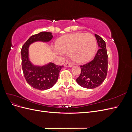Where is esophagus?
I'll return each instance as SVG.
<instances>
[{"label": "esophagus", "instance_id": "obj_1", "mask_svg": "<svg viewBox=\"0 0 132 132\" xmlns=\"http://www.w3.org/2000/svg\"><path fill=\"white\" fill-rule=\"evenodd\" d=\"M64 66L66 67H71L73 66V64H71V63H69V62H67L65 63Z\"/></svg>", "mask_w": 132, "mask_h": 132}]
</instances>
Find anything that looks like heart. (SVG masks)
Masks as SVG:
<instances>
[{
    "mask_svg": "<svg viewBox=\"0 0 132 132\" xmlns=\"http://www.w3.org/2000/svg\"><path fill=\"white\" fill-rule=\"evenodd\" d=\"M56 47L61 52H70V57L77 63H85L93 57L96 48V41L91 34L77 33L60 38Z\"/></svg>",
    "mask_w": 132,
    "mask_h": 132,
    "instance_id": "b5f03b06",
    "label": "heart"
}]
</instances>
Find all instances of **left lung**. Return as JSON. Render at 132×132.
Masks as SVG:
<instances>
[{
	"label": "left lung",
	"instance_id": "obj_1",
	"mask_svg": "<svg viewBox=\"0 0 132 132\" xmlns=\"http://www.w3.org/2000/svg\"><path fill=\"white\" fill-rule=\"evenodd\" d=\"M99 49L93 61L80 65L81 73L77 79L78 84L86 89H94L105 80L107 74L108 55L105 41L95 34Z\"/></svg>",
	"mask_w": 132,
	"mask_h": 132
}]
</instances>
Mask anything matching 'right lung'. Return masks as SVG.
<instances>
[{
    "label": "right lung",
    "instance_id": "add662e5",
    "mask_svg": "<svg viewBox=\"0 0 132 132\" xmlns=\"http://www.w3.org/2000/svg\"><path fill=\"white\" fill-rule=\"evenodd\" d=\"M52 38L51 32H41L31 36L23 45L21 51L22 68L26 80L31 86L39 90L49 89L56 83L63 65H57L52 63L43 66L33 65L29 58V47L35 42H49Z\"/></svg>",
    "mask_w": 132,
    "mask_h": 132
}]
</instances>
